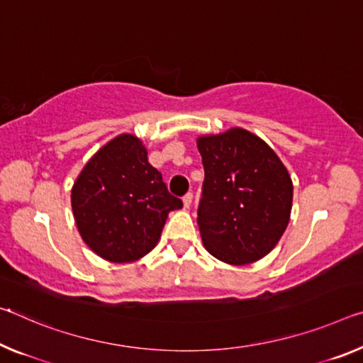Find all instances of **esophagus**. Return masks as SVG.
Wrapping results in <instances>:
<instances>
[{"label": "esophagus", "mask_w": 363, "mask_h": 363, "mask_svg": "<svg viewBox=\"0 0 363 363\" xmlns=\"http://www.w3.org/2000/svg\"><path fill=\"white\" fill-rule=\"evenodd\" d=\"M192 192H187L186 195H184L182 197V202H184V206H186V208H189V206H191V203H192Z\"/></svg>", "instance_id": "esophagus-1"}]
</instances>
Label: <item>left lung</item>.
I'll use <instances>...</instances> for the list:
<instances>
[{
  "instance_id": "1",
  "label": "left lung",
  "mask_w": 363,
  "mask_h": 363,
  "mask_svg": "<svg viewBox=\"0 0 363 363\" xmlns=\"http://www.w3.org/2000/svg\"><path fill=\"white\" fill-rule=\"evenodd\" d=\"M205 179L197 224L218 260L247 264L272 252L289 223L292 182L276 153L244 129L200 137Z\"/></svg>"
}]
</instances>
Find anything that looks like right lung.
Returning <instances> with one entry per match:
<instances>
[{"label": "right lung", "instance_id": "1", "mask_svg": "<svg viewBox=\"0 0 363 363\" xmlns=\"http://www.w3.org/2000/svg\"><path fill=\"white\" fill-rule=\"evenodd\" d=\"M79 233L91 250L114 263L134 262L157 245L171 210L182 200L171 195L161 172L148 163L134 135L113 139L95 153L72 187Z\"/></svg>", "mask_w": 363, "mask_h": 363}]
</instances>
